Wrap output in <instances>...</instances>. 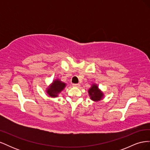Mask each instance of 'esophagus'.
Instances as JSON below:
<instances>
[{
  "mask_svg": "<svg viewBox=\"0 0 150 150\" xmlns=\"http://www.w3.org/2000/svg\"><path fill=\"white\" fill-rule=\"evenodd\" d=\"M72 86H74V87H79L80 84H72Z\"/></svg>",
  "mask_w": 150,
  "mask_h": 150,
  "instance_id": "obj_1",
  "label": "esophagus"
}]
</instances>
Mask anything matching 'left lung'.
<instances>
[{"instance_id": "obj_1", "label": "left lung", "mask_w": 150, "mask_h": 150, "mask_svg": "<svg viewBox=\"0 0 150 150\" xmlns=\"http://www.w3.org/2000/svg\"><path fill=\"white\" fill-rule=\"evenodd\" d=\"M88 93L91 100L94 101H100L104 96V94L98 88V86L96 84H92L88 90Z\"/></svg>"}]
</instances>
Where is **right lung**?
<instances>
[{"label":"right lung","instance_id":"right-lung-1","mask_svg":"<svg viewBox=\"0 0 150 150\" xmlns=\"http://www.w3.org/2000/svg\"><path fill=\"white\" fill-rule=\"evenodd\" d=\"M66 84L62 82L59 79L54 80L52 83L47 88L46 93L49 96L55 98L58 96L66 87Z\"/></svg>","mask_w":150,"mask_h":150}]
</instances>
